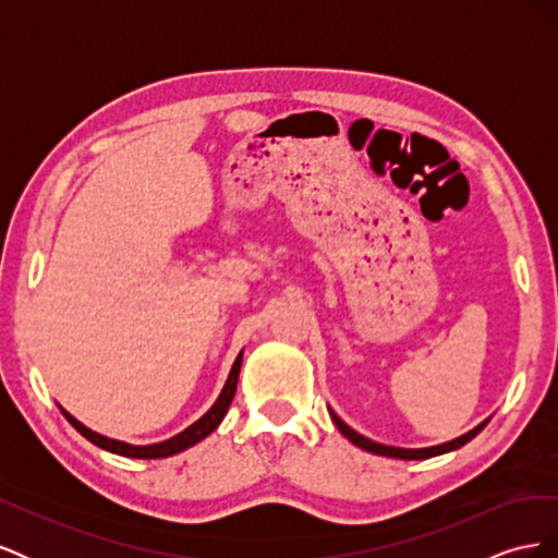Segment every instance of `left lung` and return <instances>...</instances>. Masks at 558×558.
Here are the masks:
<instances>
[{"label":"left lung","instance_id":"1","mask_svg":"<svg viewBox=\"0 0 558 558\" xmlns=\"http://www.w3.org/2000/svg\"><path fill=\"white\" fill-rule=\"evenodd\" d=\"M330 412V416H332V421H335V426L340 428V433L347 437L349 442H353L356 447H361V449H365V451H369V453H377V456H388V459H404V461H424V459H430V456H440V453H447V451H453V449H459V447H463L465 442H470L472 437H475L486 424H488V418L486 421H482V424L477 426V428H472L470 433H465V435H461V437H456V440H451V442H445V445H437V447H426V449H402V447H386V445H379V442H373V440H367V437H363L361 433H356L353 428H349L344 421L337 416L332 410H328Z\"/></svg>","mask_w":558,"mask_h":558}]
</instances>
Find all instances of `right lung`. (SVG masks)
Returning <instances> with one entry per match:
<instances>
[{"instance_id":"right-lung-1","label":"right lung","mask_w":558,"mask_h":558,"mask_svg":"<svg viewBox=\"0 0 558 558\" xmlns=\"http://www.w3.org/2000/svg\"><path fill=\"white\" fill-rule=\"evenodd\" d=\"M240 367H242V351H240V356L234 359L232 369H230V375H228V381L223 386V391H221V396L216 398V402L211 404L209 412L205 416H199L193 426H189L185 430H181L179 435L170 437V440L158 442V445L137 447V445H128V442H121V440H111V437H105V435H99V433L86 428V426L81 424V421H76L70 412H64L62 408H60V412L66 416V421H70V424L83 437H86V440H90L99 449H107V451L118 453V456H128V459H167V456H174V453H179L183 449L197 445L199 440H205L209 433H214L218 428V424H221V421H223V416H226V412L230 408V402L234 398V391H238Z\"/></svg>"}]
</instances>
